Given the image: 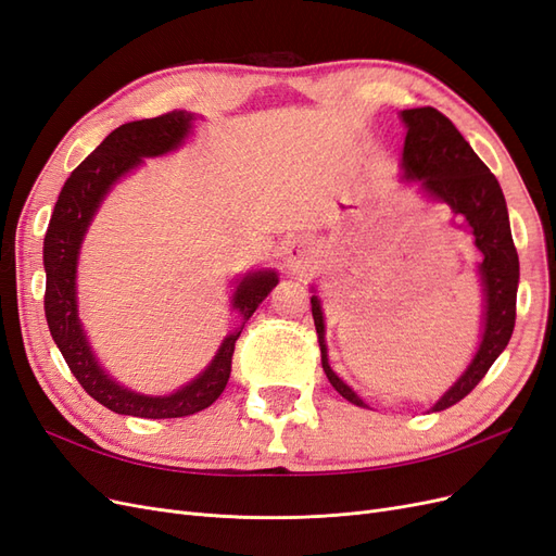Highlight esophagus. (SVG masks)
<instances>
[{"mask_svg":"<svg viewBox=\"0 0 556 556\" xmlns=\"http://www.w3.org/2000/svg\"><path fill=\"white\" fill-rule=\"evenodd\" d=\"M313 264V248L306 239H299L290 245L288 250V266L292 271H306V268Z\"/></svg>","mask_w":556,"mask_h":556,"instance_id":"obj_1","label":"esophagus"}]
</instances>
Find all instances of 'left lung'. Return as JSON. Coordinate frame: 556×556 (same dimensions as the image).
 Wrapping results in <instances>:
<instances>
[{
    "label": "left lung",
    "instance_id": "left-lung-1",
    "mask_svg": "<svg viewBox=\"0 0 556 556\" xmlns=\"http://www.w3.org/2000/svg\"><path fill=\"white\" fill-rule=\"evenodd\" d=\"M401 117L408 127L406 143H403V174L406 178L422 180V188L431 197L445 201L454 213L464 217L473 231L478 250L482 252L480 276L486 296L482 343L466 374L433 406V410H445L476 390V384L486 376L490 366L510 341L517 311L519 260L501 185L496 176L486 169V164L473 153V148L468 146L459 129L452 125L450 117L433 106L408 109L401 113ZM311 304L317 343L319 352H323V368L331 387L355 406H366L331 371L325 345L323 308H319L317 296L311 299Z\"/></svg>",
    "mask_w": 556,
    "mask_h": 556
}]
</instances>
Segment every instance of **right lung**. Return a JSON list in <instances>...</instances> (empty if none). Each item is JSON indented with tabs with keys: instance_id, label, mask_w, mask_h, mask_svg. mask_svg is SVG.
I'll return each mask as SVG.
<instances>
[{
	"instance_id": "1",
	"label": "right lung",
	"mask_w": 556,
	"mask_h": 556,
	"mask_svg": "<svg viewBox=\"0 0 556 556\" xmlns=\"http://www.w3.org/2000/svg\"><path fill=\"white\" fill-rule=\"evenodd\" d=\"M192 117V113L169 111L113 129L94 148V153L83 160L72 176L66 178L46 229L43 311L50 336H53L66 366H70V371L76 376L83 390L117 415L166 419L194 415L208 408L225 392L231 374L233 345L239 341L245 319L255 313V308L278 282L274 271H257L239 282L237 292H233V308L243 317L241 329L229 333L206 371L190 384H185L176 394L143 396L129 392L99 368L76 315V260L80 241L86 237V229L99 201L106 197L111 185L131 172L134 166H139L143 157L164 155L178 148L180 141L188 137Z\"/></svg>"
}]
</instances>
